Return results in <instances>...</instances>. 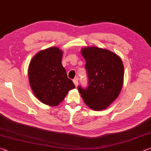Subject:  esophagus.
Segmentation results:
<instances>
[{"label": "esophagus", "mask_w": 151, "mask_h": 151, "mask_svg": "<svg viewBox=\"0 0 151 151\" xmlns=\"http://www.w3.org/2000/svg\"><path fill=\"white\" fill-rule=\"evenodd\" d=\"M78 78H75L73 80V83H74V84H75V85L76 86V87H77V86H78Z\"/></svg>", "instance_id": "1"}]
</instances>
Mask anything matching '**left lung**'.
I'll list each match as a JSON object with an SVG mask.
<instances>
[{"instance_id":"left-lung-1","label":"left lung","mask_w":151,"mask_h":151,"mask_svg":"<svg viewBox=\"0 0 151 151\" xmlns=\"http://www.w3.org/2000/svg\"><path fill=\"white\" fill-rule=\"evenodd\" d=\"M86 61L88 86L78 91L86 105L93 111L106 109L115 101L124 82V66L119 56L106 48L86 47L81 50Z\"/></svg>"}]
</instances>
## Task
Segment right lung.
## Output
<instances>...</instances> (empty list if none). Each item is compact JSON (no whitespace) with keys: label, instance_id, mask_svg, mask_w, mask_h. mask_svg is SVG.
<instances>
[{"label":"right lung","instance_id":"right-lung-1","mask_svg":"<svg viewBox=\"0 0 151 151\" xmlns=\"http://www.w3.org/2000/svg\"><path fill=\"white\" fill-rule=\"evenodd\" d=\"M63 51L52 47L37 52L28 69L30 86L35 96L47 105L58 106L68 92L75 88L62 65Z\"/></svg>","mask_w":151,"mask_h":151}]
</instances>
